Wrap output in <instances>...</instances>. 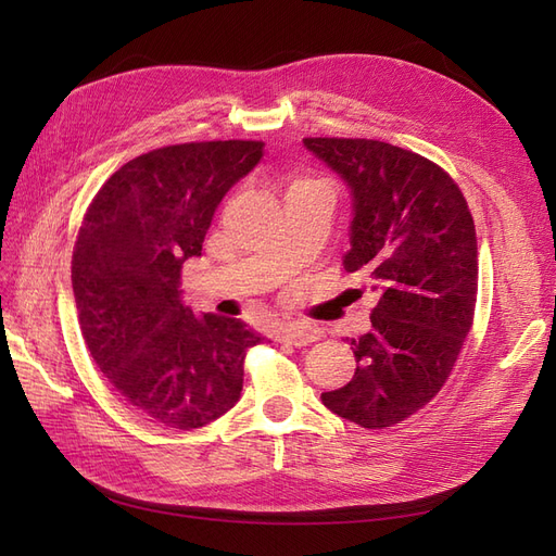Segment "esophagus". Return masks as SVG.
<instances>
[{
  "mask_svg": "<svg viewBox=\"0 0 556 556\" xmlns=\"http://www.w3.org/2000/svg\"><path fill=\"white\" fill-rule=\"evenodd\" d=\"M280 341L290 343V345H294V348H304V345H308V343L317 341V336H315V331H311V329L290 325V327H285V329H282V333H280Z\"/></svg>",
  "mask_w": 556,
  "mask_h": 556,
  "instance_id": "34e87169",
  "label": "esophagus"
}]
</instances>
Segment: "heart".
I'll use <instances>...</instances> for the list:
<instances>
[{
	"mask_svg": "<svg viewBox=\"0 0 556 556\" xmlns=\"http://www.w3.org/2000/svg\"><path fill=\"white\" fill-rule=\"evenodd\" d=\"M311 185H317V182H315V180H306V178H299V180H294L292 190H299V188H311Z\"/></svg>",
	"mask_w": 556,
	"mask_h": 556,
	"instance_id": "heart-1",
	"label": "heart"
}]
</instances>
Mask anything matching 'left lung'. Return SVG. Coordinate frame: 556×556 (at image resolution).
<instances>
[{
    "instance_id": "1",
    "label": "left lung",
    "mask_w": 556,
    "mask_h": 556,
    "mask_svg": "<svg viewBox=\"0 0 556 556\" xmlns=\"http://www.w3.org/2000/svg\"><path fill=\"white\" fill-rule=\"evenodd\" d=\"M352 197L345 271L380 294L352 341L355 376L323 394L364 429L403 422L441 392L478 296V239L462 190L439 164L374 139H304Z\"/></svg>"
}]
</instances>
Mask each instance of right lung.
<instances>
[{
  "label": "right lung",
  "instance_id": "1",
  "mask_svg": "<svg viewBox=\"0 0 556 556\" xmlns=\"http://www.w3.org/2000/svg\"><path fill=\"white\" fill-rule=\"evenodd\" d=\"M262 155V141L150 150L123 164L83 217L72 260L83 339L150 422L199 429L241 399L245 350L264 339L237 317H197L180 268L201 257L215 208Z\"/></svg>",
  "mask_w": 556,
  "mask_h": 556
}]
</instances>
